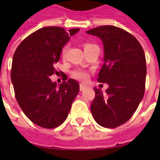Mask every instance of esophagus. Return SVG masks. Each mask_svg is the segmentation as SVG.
<instances>
[{
  "label": "esophagus",
  "mask_w": 160,
  "mask_h": 160,
  "mask_svg": "<svg viewBox=\"0 0 160 160\" xmlns=\"http://www.w3.org/2000/svg\"><path fill=\"white\" fill-rule=\"evenodd\" d=\"M86 88H87V87H86L85 85H82V84H80V91H83V90H85Z\"/></svg>",
  "instance_id": "34e87169"
}]
</instances>
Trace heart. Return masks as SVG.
Masks as SVG:
<instances>
[{"label": "heart", "mask_w": 160, "mask_h": 160, "mask_svg": "<svg viewBox=\"0 0 160 160\" xmlns=\"http://www.w3.org/2000/svg\"><path fill=\"white\" fill-rule=\"evenodd\" d=\"M93 46H95V45L92 43H85L84 47H85V50H87V49L90 48ZM68 48H69L68 45H65L62 48V50H61V55H62L63 57H65V55H66ZM71 76L74 79H75V80H80V81H86L89 79L90 74L86 70H82V69H76V70H74L71 71Z\"/></svg>", "instance_id": "b5f03b06"}]
</instances>
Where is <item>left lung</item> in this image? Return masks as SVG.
I'll list each match as a JSON object with an SVG mask.
<instances>
[{"mask_svg": "<svg viewBox=\"0 0 160 160\" xmlns=\"http://www.w3.org/2000/svg\"><path fill=\"white\" fill-rule=\"evenodd\" d=\"M103 41L105 63L97 80L107 83L104 95L94 87L95 97L90 109L95 121L105 128H116L127 122L144 97L146 60L138 40L114 26H102L86 31Z\"/></svg>", "mask_w": 160, "mask_h": 160, "instance_id": "obj_1", "label": "left lung"}]
</instances>
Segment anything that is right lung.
Wrapping results in <instances>:
<instances>
[{"instance_id":"1","label":"right lung","mask_w":160,"mask_h":160,"mask_svg":"<svg viewBox=\"0 0 160 160\" xmlns=\"http://www.w3.org/2000/svg\"><path fill=\"white\" fill-rule=\"evenodd\" d=\"M77 31L79 28L66 32L62 27H43L24 39L14 53L11 77L16 99L28 119L42 128L62 124L80 90L73 79L59 86L50 79L57 72L54 65L63 46Z\"/></svg>"}]
</instances>
